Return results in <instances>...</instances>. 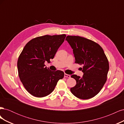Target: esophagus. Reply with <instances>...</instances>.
Here are the masks:
<instances>
[{"label": "esophagus", "instance_id": "esophagus-1", "mask_svg": "<svg viewBox=\"0 0 124 124\" xmlns=\"http://www.w3.org/2000/svg\"><path fill=\"white\" fill-rule=\"evenodd\" d=\"M64 77H65V78H70V75L68 74H66V73H65V74H64Z\"/></svg>", "mask_w": 124, "mask_h": 124}]
</instances>
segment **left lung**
Segmentation results:
<instances>
[{"label":"left lung","instance_id":"8db88e82","mask_svg":"<svg viewBox=\"0 0 124 124\" xmlns=\"http://www.w3.org/2000/svg\"><path fill=\"white\" fill-rule=\"evenodd\" d=\"M66 40L73 49L75 63L83 66V77L73 74L76 86L70 88L75 96L88 99L98 94L107 79L109 64L108 58L100 45L83 37L68 36Z\"/></svg>","mask_w":124,"mask_h":124}]
</instances>
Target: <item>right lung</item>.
I'll list each match as a JSON object with an SVG mask.
<instances>
[{"label": "right lung", "instance_id": "obj_1", "mask_svg": "<svg viewBox=\"0 0 124 124\" xmlns=\"http://www.w3.org/2000/svg\"><path fill=\"white\" fill-rule=\"evenodd\" d=\"M66 35H45L36 37L25 45L17 61L18 76L27 91L36 97L46 96L54 91L57 82L64 77L61 70L45 67L50 62Z\"/></svg>", "mask_w": 124, "mask_h": 124}]
</instances>
